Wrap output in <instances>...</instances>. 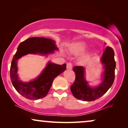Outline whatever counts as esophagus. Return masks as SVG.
<instances>
[{
	"instance_id": "esophagus-1",
	"label": "esophagus",
	"mask_w": 128,
	"mask_h": 128,
	"mask_svg": "<svg viewBox=\"0 0 128 128\" xmlns=\"http://www.w3.org/2000/svg\"><path fill=\"white\" fill-rule=\"evenodd\" d=\"M72 66H73L72 64L70 62H69V63H68V64H67V66H66V68H67L68 69L70 70V69H72Z\"/></svg>"
}]
</instances>
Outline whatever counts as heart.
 <instances>
[{
  "mask_svg": "<svg viewBox=\"0 0 128 128\" xmlns=\"http://www.w3.org/2000/svg\"><path fill=\"white\" fill-rule=\"evenodd\" d=\"M87 48H88V45L86 43L83 41H80L72 44L71 46H70L69 50L72 54H74V55H79L86 51ZM90 56L91 55L90 54H86L82 58V60L83 62H84L90 58Z\"/></svg>",
  "mask_w": 128,
  "mask_h": 128,
  "instance_id": "obj_1",
  "label": "heart"
}]
</instances>
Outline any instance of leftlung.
<instances>
[{"label":"left lung","instance_id":"left-lung-1","mask_svg":"<svg viewBox=\"0 0 128 128\" xmlns=\"http://www.w3.org/2000/svg\"><path fill=\"white\" fill-rule=\"evenodd\" d=\"M100 61L104 70L101 76L102 81L96 87L90 86L86 80L84 68L77 66L73 68L76 78L73 84L71 86L70 90L77 99L86 101H94L104 95L112 85L115 78L116 63L114 52L111 47L107 46L105 49Z\"/></svg>","mask_w":128,"mask_h":128}]
</instances>
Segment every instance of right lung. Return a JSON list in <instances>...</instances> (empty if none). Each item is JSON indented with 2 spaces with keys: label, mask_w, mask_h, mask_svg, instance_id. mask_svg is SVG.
Wrapping results in <instances>:
<instances>
[{
  "label": "right lung",
  "mask_w": 128,
  "mask_h": 128,
  "mask_svg": "<svg viewBox=\"0 0 128 128\" xmlns=\"http://www.w3.org/2000/svg\"><path fill=\"white\" fill-rule=\"evenodd\" d=\"M58 50L55 41L44 37L29 38L20 44L14 55L10 66V79L18 93L26 98L38 100L47 95L55 78L66 70V64L62 65L49 61L41 74L35 79L28 82L22 81L18 76L17 62L28 54H38L47 56Z\"/></svg>",
  "instance_id": "obj_1"
}]
</instances>
